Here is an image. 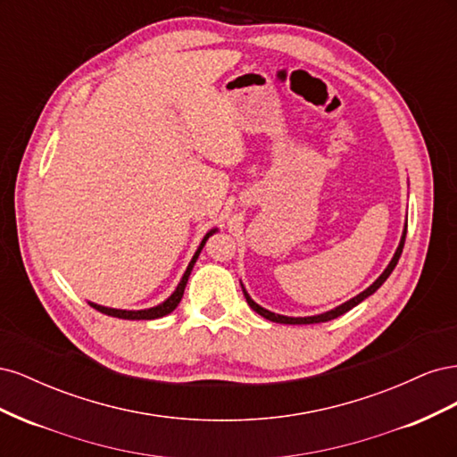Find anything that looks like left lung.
<instances>
[{
  "instance_id": "8db88e82",
  "label": "left lung",
  "mask_w": 457,
  "mask_h": 457,
  "mask_svg": "<svg viewBox=\"0 0 457 457\" xmlns=\"http://www.w3.org/2000/svg\"><path fill=\"white\" fill-rule=\"evenodd\" d=\"M406 227H408V225H404L403 238H400V244H398V247H396V252H395V255H393L391 262H389V265H386V269L381 272L379 278H378L376 282H373L370 287H366L362 294H358L356 297L349 299L347 303H343V305H339V307H336V309H331V311L322 312V314H316V316H299V318H294V316H282V314L270 312V311H267V309H262L261 305H257V303L250 297V294L245 292V287L242 286V292H244V297H245V301H247V305H250V307H252L257 314H261L262 318H267V320H270V322H278V324H318V322L334 320V318H337V316L345 314L347 311H351L353 307H356V305H358V303H362V301H364L366 297H370L371 294H376L378 289L381 287V284H383L386 278H389L391 272H393V270H395V267H396V262H398L400 255H403V247H404V240H406Z\"/></svg>"
}]
</instances>
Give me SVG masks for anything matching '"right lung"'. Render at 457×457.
Returning <instances> with one entry per match:
<instances>
[{
	"instance_id": "obj_1",
	"label": "right lung",
	"mask_w": 457,
	"mask_h": 457,
	"mask_svg": "<svg viewBox=\"0 0 457 457\" xmlns=\"http://www.w3.org/2000/svg\"><path fill=\"white\" fill-rule=\"evenodd\" d=\"M213 232H217V228H213V230H210V232L205 234L204 240H202V244L198 245V250H196L195 257L190 259V262H188V267H187V270H185V274H183L181 282H179V286L175 287V292H173L168 299H165L163 303H160V305L152 307V309H143V311H121V309H110V307L96 305V303H91V301H89V305H91L95 311H99V312L108 314V316H114V318H123V320H154V318H162V316H165V314L173 312V311H175V307H177L179 303H181V299H183V294H185V287H187V282H188V276H190V272H192V267H195V262H196V259H198V255H200V252H202V247L205 245L207 238H210Z\"/></svg>"
}]
</instances>
